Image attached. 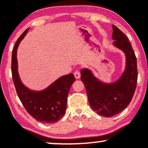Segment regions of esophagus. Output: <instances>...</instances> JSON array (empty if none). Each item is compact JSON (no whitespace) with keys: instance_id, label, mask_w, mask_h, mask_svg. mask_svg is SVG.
<instances>
[{"instance_id":"34e87169","label":"esophagus","mask_w":148,"mask_h":148,"mask_svg":"<svg viewBox=\"0 0 148 148\" xmlns=\"http://www.w3.org/2000/svg\"><path fill=\"white\" fill-rule=\"evenodd\" d=\"M74 76H75L76 79H79V78L81 77V72H80V71H79V70H76L74 72Z\"/></svg>"}]
</instances>
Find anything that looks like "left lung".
Returning a JSON list of instances; mask_svg holds the SVG:
<instances>
[{"instance_id":"1","label":"left lung","mask_w":148,"mask_h":148,"mask_svg":"<svg viewBox=\"0 0 148 148\" xmlns=\"http://www.w3.org/2000/svg\"><path fill=\"white\" fill-rule=\"evenodd\" d=\"M113 45L125 52L126 69L116 82H100L87 69L81 72V79L86 89L91 108L98 114L112 117L123 111L130 104L136 88L138 70L136 57L126 35L113 25Z\"/></svg>"}]
</instances>
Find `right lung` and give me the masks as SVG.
Instances as JSON below:
<instances>
[{
    "label": "right lung",
    "instance_id": "add662e5",
    "mask_svg": "<svg viewBox=\"0 0 148 148\" xmlns=\"http://www.w3.org/2000/svg\"><path fill=\"white\" fill-rule=\"evenodd\" d=\"M28 30L18 37L13 49L11 64L13 82L20 101L33 118L44 123H55L65 113L69 89L76 79L73 74L63 76L41 92L30 90L22 84L17 72L16 50Z\"/></svg>",
    "mask_w": 148,
    "mask_h": 148
}]
</instances>
